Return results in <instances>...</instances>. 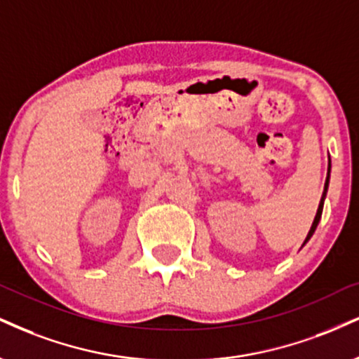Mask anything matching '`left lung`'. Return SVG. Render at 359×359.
Returning a JSON list of instances; mask_svg holds the SVG:
<instances>
[{"instance_id":"8db88e82","label":"left lung","mask_w":359,"mask_h":359,"mask_svg":"<svg viewBox=\"0 0 359 359\" xmlns=\"http://www.w3.org/2000/svg\"><path fill=\"white\" fill-rule=\"evenodd\" d=\"M330 172H331V167H327V177H326V184H325V192H323V197H321V202H319V207H318L316 217H314L313 226H311L309 232H308V236H306L304 244L308 243V241L311 239V237H313L314 231H316V227H318V224H319V219H321V214H323V205H325V198H326V194H327V187H330ZM304 244H303V245H304Z\"/></svg>"}]
</instances>
